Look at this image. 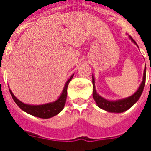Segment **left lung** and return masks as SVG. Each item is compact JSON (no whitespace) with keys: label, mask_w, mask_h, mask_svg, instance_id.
<instances>
[{"label":"left lung","mask_w":151,"mask_h":151,"mask_svg":"<svg viewBox=\"0 0 151 151\" xmlns=\"http://www.w3.org/2000/svg\"><path fill=\"white\" fill-rule=\"evenodd\" d=\"M129 39L132 41V43H134L137 47V44L133 39L131 37L129 36ZM146 81V66L143 71V81L141 82L139 87L137 89L134 94H132L131 96L127 97V98H124V99H117V100H110V99H106L105 98H103V96H101L100 95L96 92V85H95V77L92 74V85H93V92H92V96L94 98V100L96 103V105L99 106V108L103 109V110L107 111V112L110 113H123L124 111H126L131 108L135 103L139 100V99L140 98L141 95L143 93V88H144V85H145Z\"/></svg>","instance_id":"left-lung-1"}]
</instances>
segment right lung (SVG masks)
Returning <instances> with one entry per match:
<instances>
[{
	"label": "right lung",
	"instance_id": "right-lung-1",
	"mask_svg": "<svg viewBox=\"0 0 151 151\" xmlns=\"http://www.w3.org/2000/svg\"><path fill=\"white\" fill-rule=\"evenodd\" d=\"M73 75H74V73H73L70 76V78L67 80L59 98L56 100L51 102V103L41 104V105L27 104V103H22L19 99H18L15 96V95L13 94L12 92L11 91L10 88H9V91H10L11 96L15 101V103L24 112L27 113L32 116H34V117H40V118H45V119L51 118V117H54L58 114H59L62 110H63L64 106L66 103V96H67V87H68L69 83L71 81V79L73 78Z\"/></svg>",
	"mask_w": 151,
	"mask_h": 151
}]
</instances>
